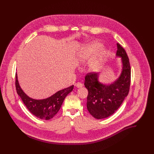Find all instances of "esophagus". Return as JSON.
<instances>
[{"mask_svg": "<svg viewBox=\"0 0 154 154\" xmlns=\"http://www.w3.org/2000/svg\"><path fill=\"white\" fill-rule=\"evenodd\" d=\"M75 86L77 88H80V87L83 86V84L81 82H77L75 84Z\"/></svg>", "mask_w": 154, "mask_h": 154, "instance_id": "1", "label": "esophagus"}]
</instances>
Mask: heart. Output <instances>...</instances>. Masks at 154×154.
<instances>
[{
	"instance_id": "1",
	"label": "heart",
	"mask_w": 154,
	"mask_h": 154,
	"mask_svg": "<svg viewBox=\"0 0 154 154\" xmlns=\"http://www.w3.org/2000/svg\"><path fill=\"white\" fill-rule=\"evenodd\" d=\"M102 49V45L97 42L90 43L85 46L79 52L77 55L78 60L81 62H85L90 60L94 55ZM103 58V53L101 52L90 64V68L91 70L97 69L100 66V63Z\"/></svg>"
}]
</instances>
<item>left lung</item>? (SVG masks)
Listing matches in <instances>:
<instances>
[{
    "label": "left lung",
    "instance_id": "obj_1",
    "mask_svg": "<svg viewBox=\"0 0 154 154\" xmlns=\"http://www.w3.org/2000/svg\"><path fill=\"white\" fill-rule=\"evenodd\" d=\"M116 55L122 57V71L113 84L105 85L99 82L97 73H88L84 85L88 91L87 109L96 119H103L113 115L128 95L131 81V68L124 49L117 43Z\"/></svg>",
    "mask_w": 154,
    "mask_h": 154
}]
</instances>
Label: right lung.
<instances>
[{
    "label": "right lung",
    "instance_id": "1",
    "mask_svg": "<svg viewBox=\"0 0 154 154\" xmlns=\"http://www.w3.org/2000/svg\"><path fill=\"white\" fill-rule=\"evenodd\" d=\"M15 85L17 93L30 112L37 118L45 120H49L55 116L60 109L65 97L74 88V85H72L58 91L49 98L35 100L30 98L22 90L18 83L16 74Z\"/></svg>",
    "mask_w": 154,
    "mask_h": 154
}]
</instances>
